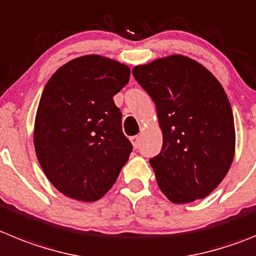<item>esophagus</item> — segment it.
<instances>
[{"label": "esophagus", "mask_w": 256, "mask_h": 256, "mask_svg": "<svg viewBox=\"0 0 256 256\" xmlns=\"http://www.w3.org/2000/svg\"><path fill=\"white\" fill-rule=\"evenodd\" d=\"M130 142H132L133 147L138 148L140 146V136H134V137H130Z\"/></svg>", "instance_id": "esophagus-1"}]
</instances>
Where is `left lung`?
Returning a JSON list of instances; mask_svg holds the SVG:
<instances>
[{"instance_id": "1", "label": "left lung", "mask_w": 256, "mask_h": 256, "mask_svg": "<svg viewBox=\"0 0 256 256\" xmlns=\"http://www.w3.org/2000/svg\"><path fill=\"white\" fill-rule=\"evenodd\" d=\"M132 74L156 105L161 152L150 160L168 199L184 204L212 193L235 156L231 104L220 81L182 54L136 66Z\"/></svg>"}]
</instances>
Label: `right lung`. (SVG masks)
<instances>
[{"mask_svg":"<svg viewBox=\"0 0 256 256\" xmlns=\"http://www.w3.org/2000/svg\"><path fill=\"white\" fill-rule=\"evenodd\" d=\"M128 66L99 54L74 58L54 72L34 124L38 161L53 186L95 202L116 182L132 144L112 96L128 84Z\"/></svg>","mask_w":256,"mask_h":256,"instance_id":"add662e5","label":"right lung"}]
</instances>
